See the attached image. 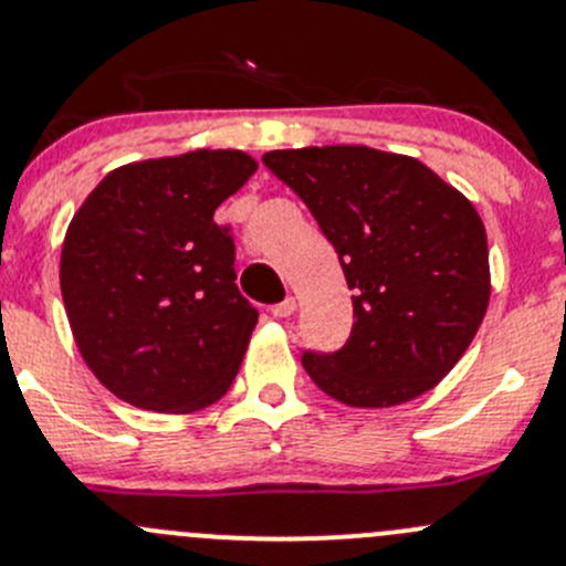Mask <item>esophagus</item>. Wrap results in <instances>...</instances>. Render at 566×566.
Returning <instances> with one entry per match:
<instances>
[{
  "mask_svg": "<svg viewBox=\"0 0 566 566\" xmlns=\"http://www.w3.org/2000/svg\"><path fill=\"white\" fill-rule=\"evenodd\" d=\"M268 312H271L273 317H290V314L295 312V298H293V295H287V298H284V301L273 303V306L268 308Z\"/></svg>",
  "mask_w": 566,
  "mask_h": 566,
  "instance_id": "34e87169",
  "label": "esophagus"
}]
</instances>
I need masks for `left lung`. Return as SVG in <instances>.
Listing matches in <instances>:
<instances>
[{"mask_svg": "<svg viewBox=\"0 0 566 566\" xmlns=\"http://www.w3.org/2000/svg\"><path fill=\"white\" fill-rule=\"evenodd\" d=\"M263 165L306 203L353 290L344 347L301 355L314 385L349 407L431 390L467 353L491 295L474 206L418 159L366 146L268 151Z\"/></svg>", "mask_w": 566, "mask_h": 566, "instance_id": "1", "label": "left lung"}]
</instances>
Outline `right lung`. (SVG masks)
Masks as SVG:
<instances>
[{
	"instance_id": "obj_1",
	"label": "right lung",
	"mask_w": 566,
	"mask_h": 566,
	"mask_svg": "<svg viewBox=\"0 0 566 566\" xmlns=\"http://www.w3.org/2000/svg\"><path fill=\"white\" fill-rule=\"evenodd\" d=\"M258 163L189 151L113 170L73 217L62 298L83 360L113 396L198 412L233 385L258 323L235 287V241L213 211Z\"/></svg>"
}]
</instances>
